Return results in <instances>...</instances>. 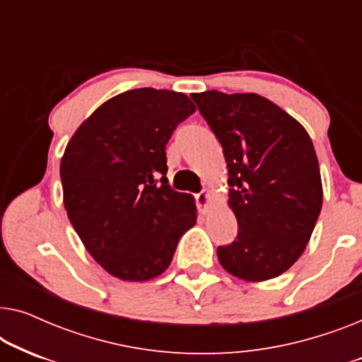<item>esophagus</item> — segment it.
<instances>
[{
	"mask_svg": "<svg viewBox=\"0 0 362 362\" xmlns=\"http://www.w3.org/2000/svg\"><path fill=\"white\" fill-rule=\"evenodd\" d=\"M209 199H211V192L209 189H202L201 192L196 194V204L197 209H199L201 214H206L207 207H209Z\"/></svg>",
	"mask_w": 362,
	"mask_h": 362,
	"instance_id": "obj_1",
	"label": "esophagus"
}]
</instances>
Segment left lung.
<instances>
[{"mask_svg": "<svg viewBox=\"0 0 362 362\" xmlns=\"http://www.w3.org/2000/svg\"><path fill=\"white\" fill-rule=\"evenodd\" d=\"M222 145L237 232L217 247L224 270L245 281L275 279L306 249L323 204L313 141L300 122L259 93L191 95Z\"/></svg>", "mask_w": 362, "mask_h": 362, "instance_id": "obj_1", "label": "left lung"}]
</instances>
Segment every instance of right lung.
Masks as SVG:
<instances>
[{
	"label": "right lung",
	"instance_id": "add662e5",
	"mask_svg": "<svg viewBox=\"0 0 362 362\" xmlns=\"http://www.w3.org/2000/svg\"><path fill=\"white\" fill-rule=\"evenodd\" d=\"M194 112L181 92L135 88L102 103L67 143L64 207L88 254L117 279H156L196 224L194 197L168 185L165 151Z\"/></svg>",
	"mask_w": 362,
	"mask_h": 362
}]
</instances>
